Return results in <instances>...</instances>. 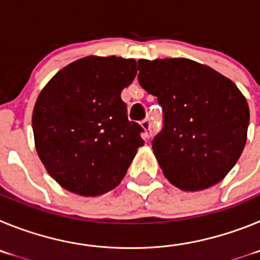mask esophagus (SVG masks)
<instances>
[{"label":"esophagus","mask_w":260,"mask_h":260,"mask_svg":"<svg viewBox=\"0 0 260 260\" xmlns=\"http://www.w3.org/2000/svg\"><path fill=\"white\" fill-rule=\"evenodd\" d=\"M141 126L144 128V130H146V134H144V137L150 138V132H151V121H150V119H143V121L141 122Z\"/></svg>","instance_id":"esophagus-1"}]
</instances>
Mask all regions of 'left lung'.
Returning a JSON list of instances; mask_svg holds the SVG:
<instances>
[{"mask_svg": "<svg viewBox=\"0 0 260 260\" xmlns=\"http://www.w3.org/2000/svg\"><path fill=\"white\" fill-rule=\"evenodd\" d=\"M138 70L164 113L152 148L168 181L185 191L220 182L246 143L249 105L237 86L186 58L139 59Z\"/></svg>", "mask_w": 260, "mask_h": 260, "instance_id": "1", "label": "left lung"}]
</instances>
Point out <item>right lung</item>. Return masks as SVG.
I'll use <instances>...</instances> for the list:
<instances>
[{
    "label": "right lung",
    "mask_w": 260,
    "mask_h": 260,
    "mask_svg": "<svg viewBox=\"0 0 260 260\" xmlns=\"http://www.w3.org/2000/svg\"><path fill=\"white\" fill-rule=\"evenodd\" d=\"M137 75L135 59L86 57L58 71L32 114L36 151L48 173L75 194L96 197L118 185L143 146L121 92Z\"/></svg>",
    "instance_id": "right-lung-1"
}]
</instances>
